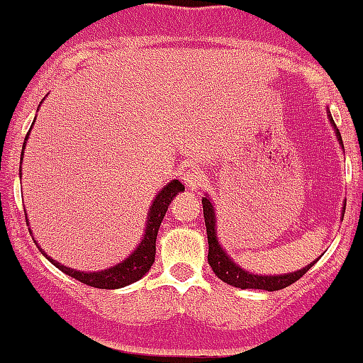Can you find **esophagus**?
<instances>
[{
    "label": "esophagus",
    "instance_id": "obj_1",
    "mask_svg": "<svg viewBox=\"0 0 363 363\" xmlns=\"http://www.w3.org/2000/svg\"><path fill=\"white\" fill-rule=\"evenodd\" d=\"M183 180H185L186 189H189V190H197V189H201V186L204 185V174H203V171L199 169V167H194L192 166L185 173Z\"/></svg>",
    "mask_w": 363,
    "mask_h": 363
}]
</instances>
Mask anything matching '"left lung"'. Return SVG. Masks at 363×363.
Here are the masks:
<instances>
[{"mask_svg": "<svg viewBox=\"0 0 363 363\" xmlns=\"http://www.w3.org/2000/svg\"><path fill=\"white\" fill-rule=\"evenodd\" d=\"M328 113V120L330 125H332L333 132L337 135V141L339 145L342 146V138H340L339 128L335 127V121H333L332 114L330 111ZM344 210H346V204L342 208V217H344ZM203 215H204V224H206V235H208V263H210L211 270L215 272L218 279L222 282L229 286H235V288L240 289H264V291H279V289H284L288 286H291L293 282L298 281L302 275L307 274L312 267H314L315 261L314 259L311 264L307 267L300 268V270L291 272V274H281V275H257L252 274V272H247L245 268L238 267L235 261L231 259L228 252L224 250V247L220 245L217 236V213H215V206L211 203L210 196L203 197Z\"/></svg>", "mask_w": 363, "mask_h": 363, "instance_id": "1", "label": "left lung"}]
</instances>
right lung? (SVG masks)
<instances>
[{
  "label": "right lung",
  "instance_id": "right-lung-1",
  "mask_svg": "<svg viewBox=\"0 0 363 363\" xmlns=\"http://www.w3.org/2000/svg\"><path fill=\"white\" fill-rule=\"evenodd\" d=\"M31 128H33V123H31ZM30 128V130H31ZM30 138V132H28L26 139H24L23 145V152H21V160L24 157V148H26V141ZM23 169H19V174ZM185 190V186L182 185L180 180H171L166 186H162L159 194L153 199L152 206L148 210V217H146V225H145V235H143L141 242L138 243L134 250L125 257L123 261H120L114 267L106 268V270H99V272H82V270H74V268H68L65 264L58 263V261L52 259L51 256L45 254L44 249H40L38 242L35 240V245L38 247L42 254L55 264L58 270L67 274L68 277L77 279L79 282L82 284L93 286V288H100V289H120L125 288L128 284H134L138 282L139 279L145 277L146 274L150 272L152 264L155 263V242H157V233H159L160 224L164 220V215H166L167 206L171 204L173 197H177V194H180ZM26 222L30 224V220ZM33 235V231H30Z\"/></svg>",
  "mask_w": 363,
  "mask_h": 363
}]
</instances>
